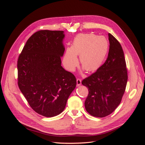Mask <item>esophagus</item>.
Returning <instances> with one entry per match:
<instances>
[{
    "label": "esophagus",
    "mask_w": 145,
    "mask_h": 145,
    "mask_svg": "<svg viewBox=\"0 0 145 145\" xmlns=\"http://www.w3.org/2000/svg\"><path fill=\"white\" fill-rule=\"evenodd\" d=\"M82 83V81L80 78H77V86H80Z\"/></svg>",
    "instance_id": "esophagus-1"
}]
</instances>
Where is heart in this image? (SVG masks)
Masks as SVG:
<instances>
[{
  "mask_svg": "<svg viewBox=\"0 0 145 145\" xmlns=\"http://www.w3.org/2000/svg\"><path fill=\"white\" fill-rule=\"evenodd\" d=\"M108 47V42L103 36L98 37L93 34L78 35L71 48L65 52L63 60L65 67L73 71L78 65V56L82 67L88 72H94L103 64Z\"/></svg>",
  "mask_w": 145,
  "mask_h": 145,
  "instance_id": "1",
  "label": "heart"
}]
</instances>
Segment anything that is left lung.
Returning a JSON list of instances; mask_svg holds the SVG:
<instances>
[{"mask_svg": "<svg viewBox=\"0 0 145 145\" xmlns=\"http://www.w3.org/2000/svg\"><path fill=\"white\" fill-rule=\"evenodd\" d=\"M109 50L105 62L93 74L84 78L88 89L85 102L86 111L96 117H105L120 103L128 81L124 52L117 39L108 34Z\"/></svg>", "mask_w": 145, "mask_h": 145, "instance_id": "left-lung-1", "label": "left lung"}]
</instances>
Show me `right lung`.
Wrapping results in <instances>:
<instances>
[{"label": "right lung", "instance_id": "obj_1", "mask_svg": "<svg viewBox=\"0 0 145 145\" xmlns=\"http://www.w3.org/2000/svg\"><path fill=\"white\" fill-rule=\"evenodd\" d=\"M63 31L39 30L26 42L17 60V84L28 104L46 117L59 115L76 86V78L61 66Z\"/></svg>", "mask_w": 145, "mask_h": 145}]
</instances>
